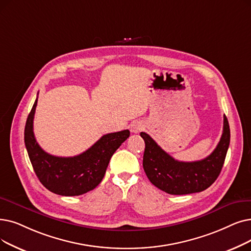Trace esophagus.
I'll list each match as a JSON object with an SVG mask.
<instances>
[{
  "label": "esophagus",
  "mask_w": 251,
  "mask_h": 251,
  "mask_svg": "<svg viewBox=\"0 0 251 251\" xmlns=\"http://www.w3.org/2000/svg\"><path fill=\"white\" fill-rule=\"evenodd\" d=\"M145 129V125L141 122H134L131 127H130V130H131L132 133H139L140 131H143Z\"/></svg>",
  "instance_id": "1"
}]
</instances>
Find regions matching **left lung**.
Segmentation results:
<instances>
[{"instance_id": "obj_1", "label": "left lung", "mask_w": 251, "mask_h": 251, "mask_svg": "<svg viewBox=\"0 0 251 251\" xmlns=\"http://www.w3.org/2000/svg\"><path fill=\"white\" fill-rule=\"evenodd\" d=\"M146 149L143 166L150 181L170 195L198 193L209 188L220 176L230 145V126L224 117V130L219 145L200 161L181 162L163 151L146 132H140Z\"/></svg>"}]
</instances>
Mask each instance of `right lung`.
I'll use <instances>...</instances> for the list:
<instances>
[{"mask_svg":"<svg viewBox=\"0 0 251 251\" xmlns=\"http://www.w3.org/2000/svg\"><path fill=\"white\" fill-rule=\"evenodd\" d=\"M38 99L28 114L25 143L30 163L43 186L61 196H79L95 189L102 180L114 152L129 137V130L107 133L82 154L74 157L52 156L37 143L34 116Z\"/></svg>","mask_w":251,"mask_h":251,"instance_id":"1","label":"right lung"}]
</instances>
